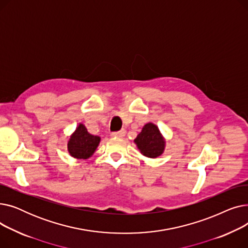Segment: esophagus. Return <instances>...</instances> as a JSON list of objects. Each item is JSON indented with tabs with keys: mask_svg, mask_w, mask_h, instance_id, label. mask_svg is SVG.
I'll list each match as a JSON object with an SVG mask.
<instances>
[{
	"mask_svg": "<svg viewBox=\"0 0 248 248\" xmlns=\"http://www.w3.org/2000/svg\"><path fill=\"white\" fill-rule=\"evenodd\" d=\"M125 131L124 129H122V131H119V132H114V133H111L110 136L111 137H115V138H123L125 136Z\"/></svg>",
	"mask_w": 248,
	"mask_h": 248,
	"instance_id": "esophagus-1",
	"label": "esophagus"
}]
</instances>
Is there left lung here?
I'll return each instance as SVG.
<instances>
[{"label":"left lung","instance_id":"left-lung-1","mask_svg":"<svg viewBox=\"0 0 248 248\" xmlns=\"http://www.w3.org/2000/svg\"><path fill=\"white\" fill-rule=\"evenodd\" d=\"M138 149L148 158H157L164 153L166 141L159 127L149 123L144 125L141 132L135 139Z\"/></svg>","mask_w":248,"mask_h":248}]
</instances>
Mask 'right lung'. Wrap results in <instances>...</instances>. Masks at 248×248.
Instances as JSON below:
<instances>
[{
	"label": "right lung",
	"mask_w": 248,
	"mask_h": 248,
	"mask_svg": "<svg viewBox=\"0 0 248 248\" xmlns=\"http://www.w3.org/2000/svg\"><path fill=\"white\" fill-rule=\"evenodd\" d=\"M100 142V138L90 135L84 124H79L70 136L67 149L71 157L86 160L93 155Z\"/></svg>",
	"instance_id": "obj_1"
}]
</instances>
